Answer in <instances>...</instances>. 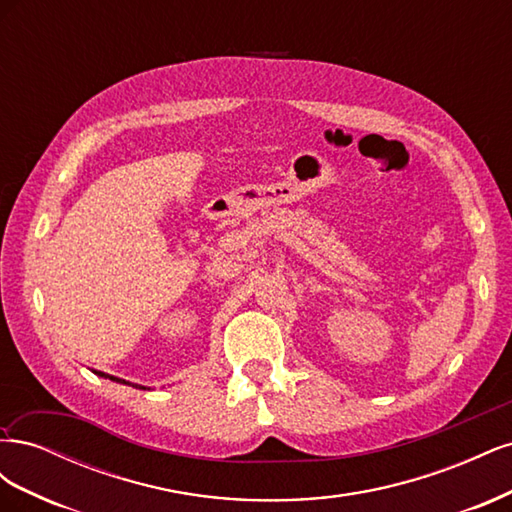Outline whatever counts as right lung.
I'll use <instances>...</instances> for the list:
<instances>
[{
  "label": "right lung",
  "mask_w": 512,
  "mask_h": 512,
  "mask_svg": "<svg viewBox=\"0 0 512 512\" xmlns=\"http://www.w3.org/2000/svg\"><path fill=\"white\" fill-rule=\"evenodd\" d=\"M96 374H100V371H96ZM100 376H104V378H111V380H115V382H123V384H128L126 380H121V378H115V376H106V374H100ZM132 386H136V384H132ZM138 389H145V386H138Z\"/></svg>",
  "instance_id": "1"
}]
</instances>
